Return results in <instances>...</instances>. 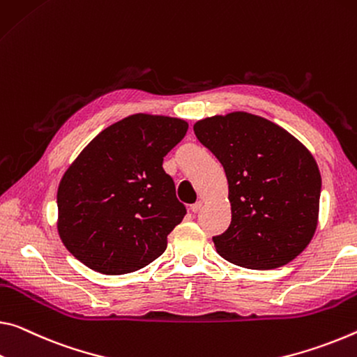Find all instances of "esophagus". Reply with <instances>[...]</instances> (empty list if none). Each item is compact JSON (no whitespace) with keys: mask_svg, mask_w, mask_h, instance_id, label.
<instances>
[{"mask_svg":"<svg viewBox=\"0 0 357 357\" xmlns=\"http://www.w3.org/2000/svg\"><path fill=\"white\" fill-rule=\"evenodd\" d=\"M202 208H203V202H197V203H194V205H190V211L199 213V211H202Z\"/></svg>","mask_w":357,"mask_h":357,"instance_id":"obj_1","label":"esophagus"}]
</instances>
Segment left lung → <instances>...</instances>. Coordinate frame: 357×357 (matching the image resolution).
Listing matches in <instances>:
<instances>
[{
	"mask_svg": "<svg viewBox=\"0 0 357 357\" xmlns=\"http://www.w3.org/2000/svg\"><path fill=\"white\" fill-rule=\"evenodd\" d=\"M194 132L229 183L230 225L213 238L219 256L254 270L289 264L318 227L321 173L311 152L287 130L245 111L202 119Z\"/></svg>",
	"mask_w": 357,
	"mask_h": 357,
	"instance_id": "8db88e82",
	"label": "left lung"
}]
</instances>
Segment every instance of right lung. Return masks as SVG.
<instances>
[{
	"instance_id": "add662e5",
	"label": "right lung",
	"mask_w": 357,
	"mask_h": 357,
	"mask_svg": "<svg viewBox=\"0 0 357 357\" xmlns=\"http://www.w3.org/2000/svg\"><path fill=\"white\" fill-rule=\"evenodd\" d=\"M188 128L183 119L138 112L100 132L66 168L56 230L86 267L126 275L165 252L185 208L162 163Z\"/></svg>"
}]
</instances>
